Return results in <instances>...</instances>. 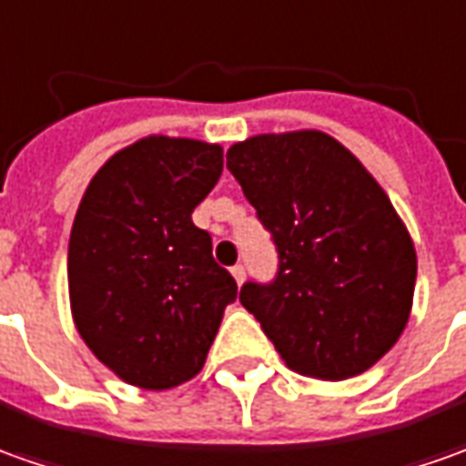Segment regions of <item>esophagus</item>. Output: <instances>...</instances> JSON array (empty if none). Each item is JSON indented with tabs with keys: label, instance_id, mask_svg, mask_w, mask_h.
Returning <instances> with one entry per match:
<instances>
[{
	"label": "esophagus",
	"instance_id": "1",
	"mask_svg": "<svg viewBox=\"0 0 466 466\" xmlns=\"http://www.w3.org/2000/svg\"><path fill=\"white\" fill-rule=\"evenodd\" d=\"M232 275L234 280H237V286H242V280H245V265H234Z\"/></svg>",
	"mask_w": 466,
	"mask_h": 466
}]
</instances>
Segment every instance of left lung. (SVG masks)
Wrapping results in <instances>:
<instances>
[{
	"label": "left lung",
	"mask_w": 466,
	"mask_h": 466,
	"mask_svg": "<svg viewBox=\"0 0 466 466\" xmlns=\"http://www.w3.org/2000/svg\"><path fill=\"white\" fill-rule=\"evenodd\" d=\"M227 167L278 252L275 278L247 280L242 306L300 375L365 372L403 334L416 288V249L388 193L316 129L237 142Z\"/></svg>",
	"instance_id": "obj_1"
}]
</instances>
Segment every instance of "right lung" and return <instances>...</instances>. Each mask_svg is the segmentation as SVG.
I'll return each instance as SVG.
<instances>
[{"instance_id": "obj_1", "label": "right lung", "mask_w": 466, "mask_h": 466, "mask_svg": "<svg viewBox=\"0 0 466 466\" xmlns=\"http://www.w3.org/2000/svg\"><path fill=\"white\" fill-rule=\"evenodd\" d=\"M219 145L145 137L91 178L68 242V290L78 334L99 362L145 390L198 375L234 278L191 214L217 186Z\"/></svg>"}]
</instances>
